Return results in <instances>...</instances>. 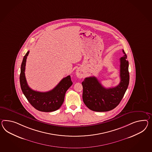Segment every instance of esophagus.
<instances>
[{
	"instance_id": "obj_1",
	"label": "esophagus",
	"mask_w": 152,
	"mask_h": 152,
	"mask_svg": "<svg viewBox=\"0 0 152 152\" xmlns=\"http://www.w3.org/2000/svg\"><path fill=\"white\" fill-rule=\"evenodd\" d=\"M76 75H77L78 78H82L83 77L84 74L83 73L82 71H81L80 69H77L76 71Z\"/></svg>"
}]
</instances>
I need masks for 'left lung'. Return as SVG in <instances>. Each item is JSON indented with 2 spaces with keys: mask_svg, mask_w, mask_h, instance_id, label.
<instances>
[{
  "mask_svg": "<svg viewBox=\"0 0 152 152\" xmlns=\"http://www.w3.org/2000/svg\"><path fill=\"white\" fill-rule=\"evenodd\" d=\"M120 58V82L113 88H105L95 77L85 78L82 82L83 100L91 110L97 112L109 111L115 109L124 97L129 81V61L127 55Z\"/></svg>",
  "mask_w": 152,
  "mask_h": 152,
  "instance_id": "obj_1",
  "label": "left lung"
}]
</instances>
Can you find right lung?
<instances>
[{
  "label": "right lung",
  "instance_id": "1",
  "mask_svg": "<svg viewBox=\"0 0 152 152\" xmlns=\"http://www.w3.org/2000/svg\"><path fill=\"white\" fill-rule=\"evenodd\" d=\"M29 51L23 57L21 66L20 83L25 97L34 108L42 112L55 111L61 107L64 100L66 90L72 85L70 75L63 78L58 85L47 92H39L31 89L27 84L25 75L26 62Z\"/></svg>",
  "mask_w": 152,
  "mask_h": 152
}]
</instances>
